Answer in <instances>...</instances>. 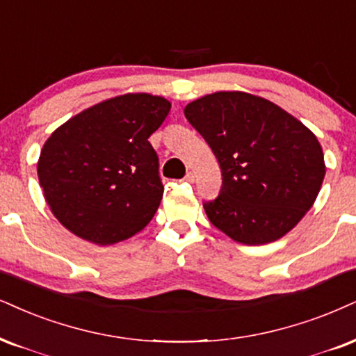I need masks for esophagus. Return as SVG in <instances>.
I'll return each instance as SVG.
<instances>
[{"instance_id":"obj_1","label":"esophagus","mask_w":356,"mask_h":356,"mask_svg":"<svg viewBox=\"0 0 356 356\" xmlns=\"http://www.w3.org/2000/svg\"><path fill=\"white\" fill-rule=\"evenodd\" d=\"M183 181L195 183V173H193V171H188V173L185 175V178H183Z\"/></svg>"}]
</instances>
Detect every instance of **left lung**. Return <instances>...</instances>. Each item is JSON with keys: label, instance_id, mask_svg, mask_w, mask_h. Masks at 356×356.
I'll use <instances>...</instances> for the list:
<instances>
[{"label": "left lung", "instance_id": "8db88e82", "mask_svg": "<svg viewBox=\"0 0 356 356\" xmlns=\"http://www.w3.org/2000/svg\"><path fill=\"white\" fill-rule=\"evenodd\" d=\"M221 168L216 200L203 203L209 221L238 243L282 238L317 198L325 163L318 140L269 100L216 92L185 107Z\"/></svg>", "mask_w": 356, "mask_h": 356}]
</instances>
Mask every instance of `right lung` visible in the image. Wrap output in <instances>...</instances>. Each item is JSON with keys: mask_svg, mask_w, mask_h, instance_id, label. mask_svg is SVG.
Listing matches in <instances>:
<instances>
[{"mask_svg": "<svg viewBox=\"0 0 356 356\" xmlns=\"http://www.w3.org/2000/svg\"><path fill=\"white\" fill-rule=\"evenodd\" d=\"M171 104L150 94L100 102L60 125L44 143L38 177L63 226L108 245L142 231L163 198L158 155L148 137Z\"/></svg>", "mask_w": 356, "mask_h": 356, "instance_id": "add662e5", "label": "right lung"}]
</instances>
